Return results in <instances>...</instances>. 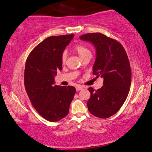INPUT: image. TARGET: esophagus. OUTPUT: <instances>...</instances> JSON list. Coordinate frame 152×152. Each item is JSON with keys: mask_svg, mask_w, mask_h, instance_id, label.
I'll return each instance as SVG.
<instances>
[{"mask_svg": "<svg viewBox=\"0 0 152 152\" xmlns=\"http://www.w3.org/2000/svg\"><path fill=\"white\" fill-rule=\"evenodd\" d=\"M83 88H84V87L82 86H80V85H78V86H76V90L77 91L81 90L83 89Z\"/></svg>", "mask_w": 152, "mask_h": 152, "instance_id": "34e87169", "label": "esophagus"}]
</instances>
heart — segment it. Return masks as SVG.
I'll list each match as a JSON object with an SVG mask.
<instances>
[{
  "mask_svg": "<svg viewBox=\"0 0 152 152\" xmlns=\"http://www.w3.org/2000/svg\"><path fill=\"white\" fill-rule=\"evenodd\" d=\"M74 50L78 53L79 56L81 58L83 56H84L85 55L90 53L89 49H88L86 46H85L84 45H78L75 46V47H74ZM66 60V52H63L61 56L62 62L64 63Z\"/></svg>",
  "mask_w": 152,
  "mask_h": 152,
  "instance_id": "1",
  "label": "heart"
}]
</instances>
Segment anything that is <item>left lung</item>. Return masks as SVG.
I'll list each match as a JSON object with an SVG mask.
<instances>
[{"mask_svg":"<svg viewBox=\"0 0 152 152\" xmlns=\"http://www.w3.org/2000/svg\"><path fill=\"white\" fill-rule=\"evenodd\" d=\"M80 38L94 46L93 74L104 78L100 89L88 88L91 94L87 102L88 110L98 118H109L119 111L129 92L132 72L128 55L118 41L102 33H88Z\"/></svg>","mask_w":152,"mask_h":152,"instance_id":"1","label":"left lung"}]
</instances>
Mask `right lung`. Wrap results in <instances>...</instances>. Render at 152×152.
I'll list each match as a JSON object with an SVG mask.
<instances>
[{
	"label": "right lung",
	"instance_id": "add662e5",
	"mask_svg": "<svg viewBox=\"0 0 152 152\" xmlns=\"http://www.w3.org/2000/svg\"><path fill=\"white\" fill-rule=\"evenodd\" d=\"M74 34L50 37L36 46L27 58L24 85L36 110L49 122H57L69 112L76 93L72 86L54 85L58 70H62L61 56Z\"/></svg>",
	"mask_w": 152,
	"mask_h": 152
}]
</instances>
